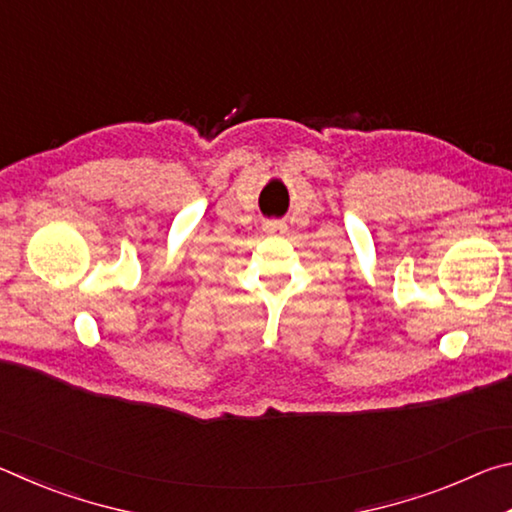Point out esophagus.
I'll return each instance as SVG.
<instances>
[{
	"label": "esophagus",
	"instance_id": "obj_1",
	"mask_svg": "<svg viewBox=\"0 0 512 512\" xmlns=\"http://www.w3.org/2000/svg\"><path fill=\"white\" fill-rule=\"evenodd\" d=\"M262 230L266 232V235H284V232H287V223H284V221H264Z\"/></svg>",
	"mask_w": 512,
	"mask_h": 512
}]
</instances>
